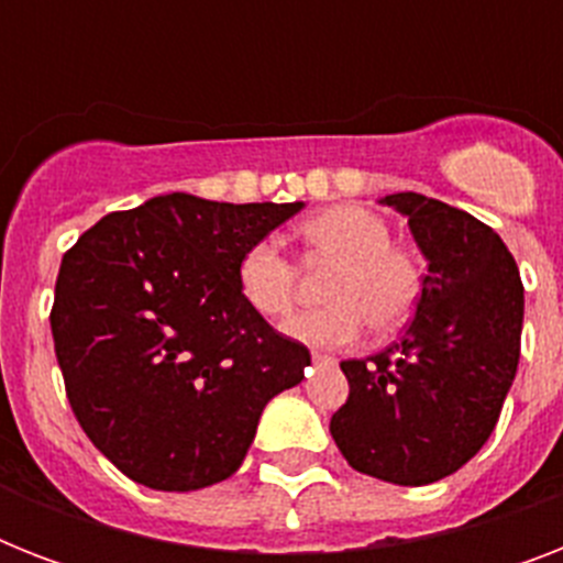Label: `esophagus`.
Segmentation results:
<instances>
[{"mask_svg": "<svg viewBox=\"0 0 563 563\" xmlns=\"http://www.w3.org/2000/svg\"><path fill=\"white\" fill-rule=\"evenodd\" d=\"M312 362H316V365H335L333 356H327V353H312Z\"/></svg>", "mask_w": 563, "mask_h": 563, "instance_id": "obj_1", "label": "esophagus"}]
</instances>
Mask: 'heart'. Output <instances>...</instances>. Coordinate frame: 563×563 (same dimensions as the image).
Wrapping results in <instances>:
<instances>
[{
  "label": "heart",
  "mask_w": 563,
  "mask_h": 563,
  "mask_svg": "<svg viewBox=\"0 0 563 563\" xmlns=\"http://www.w3.org/2000/svg\"><path fill=\"white\" fill-rule=\"evenodd\" d=\"M312 256L335 263L324 286L327 307L298 312L283 324L295 342L335 351L360 342L368 324L391 333L409 321L423 291L418 256L391 242V224L362 203H335L300 224ZM295 265L274 239L245 247L236 265L239 295L256 316L277 321L295 303Z\"/></svg>",
  "instance_id": "b5f03b06"
}]
</instances>
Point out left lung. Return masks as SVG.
<instances>
[{"mask_svg":"<svg viewBox=\"0 0 563 563\" xmlns=\"http://www.w3.org/2000/svg\"><path fill=\"white\" fill-rule=\"evenodd\" d=\"M409 219L427 260L400 342L342 362L351 394L330 435L353 471L432 485L479 453L515 383L523 283L506 242L471 212L418 192L379 198Z\"/></svg>","mask_w":563,"mask_h":563,"instance_id":"left-lung-1","label":"left lung"}]
</instances>
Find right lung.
<instances>
[{"label":"right lung","instance_id":"add662e5","mask_svg":"<svg viewBox=\"0 0 563 563\" xmlns=\"http://www.w3.org/2000/svg\"><path fill=\"white\" fill-rule=\"evenodd\" d=\"M300 210L157 195L96 221L64 254L52 335L66 397L128 479L154 490L228 479L268 400L303 379L307 347L236 286L245 247Z\"/></svg>","mask_w":563,"mask_h":563}]
</instances>
